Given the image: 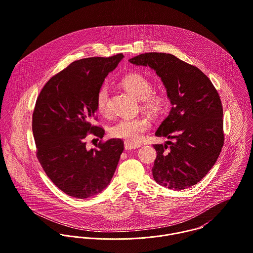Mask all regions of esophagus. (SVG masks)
<instances>
[{
    "instance_id": "esophagus-1",
    "label": "esophagus",
    "mask_w": 253,
    "mask_h": 253,
    "mask_svg": "<svg viewBox=\"0 0 253 253\" xmlns=\"http://www.w3.org/2000/svg\"><path fill=\"white\" fill-rule=\"evenodd\" d=\"M139 147H140V144L132 143L130 141H125V149L126 150H132V149H136Z\"/></svg>"
}]
</instances>
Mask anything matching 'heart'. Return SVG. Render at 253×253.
<instances>
[{
    "instance_id": "b5f03b06",
    "label": "heart",
    "mask_w": 253,
    "mask_h": 253,
    "mask_svg": "<svg viewBox=\"0 0 253 253\" xmlns=\"http://www.w3.org/2000/svg\"><path fill=\"white\" fill-rule=\"evenodd\" d=\"M123 86L133 94L137 99L142 100V108L149 114L155 116L160 114L166 106V97L162 94L152 93L151 82L140 74H130L123 79ZM97 110L102 115H107L110 111L109 89L102 86L96 96ZM150 127V122L144 117L122 118L119 119L110 128V133L114 137L126 139L132 143L138 142L144 132Z\"/></svg>"
}]
</instances>
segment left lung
Listing matches in <instances>:
<instances>
[{
    "label": "left lung",
    "mask_w": 253,
    "mask_h": 253,
    "mask_svg": "<svg viewBox=\"0 0 253 253\" xmlns=\"http://www.w3.org/2000/svg\"><path fill=\"white\" fill-rule=\"evenodd\" d=\"M129 62L155 71L171 104L155 132L173 139L153 145L155 181L174 190L196 184L214 166L224 144L223 107L217 90L199 69L171 54L145 53Z\"/></svg>",
    "instance_id": "left-lung-1"
}]
</instances>
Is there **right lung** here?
I'll return each mask as SVG.
<instances>
[{
    "mask_svg": "<svg viewBox=\"0 0 253 253\" xmlns=\"http://www.w3.org/2000/svg\"><path fill=\"white\" fill-rule=\"evenodd\" d=\"M123 58L118 54L76 61L44 85L37 98L32 116L37 158L54 184L70 196L84 199L102 192L124 151L120 138L90 150L85 142L88 133L104 136L105 130L92 125L96 96Z\"/></svg>",
    "mask_w": 253,
    "mask_h": 253,
    "instance_id": "right-lung-1",
    "label": "right lung"
}]
</instances>
